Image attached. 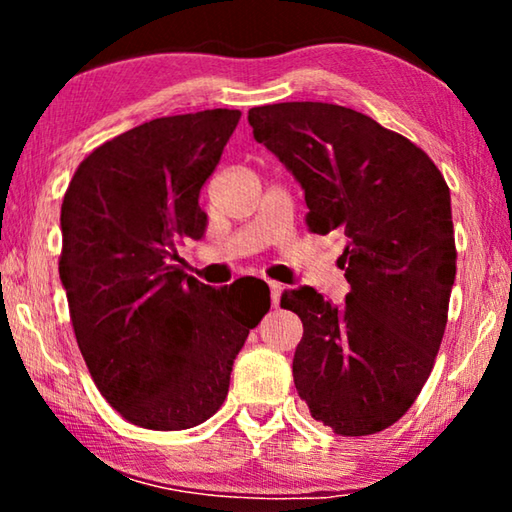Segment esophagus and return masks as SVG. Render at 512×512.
Returning <instances> with one entry per match:
<instances>
[{"label": "esophagus", "mask_w": 512, "mask_h": 512, "mask_svg": "<svg viewBox=\"0 0 512 512\" xmlns=\"http://www.w3.org/2000/svg\"><path fill=\"white\" fill-rule=\"evenodd\" d=\"M268 289H271V302H273V307H277V305H280V298H282L284 287H282L280 282H268Z\"/></svg>", "instance_id": "esophagus-1"}]
</instances>
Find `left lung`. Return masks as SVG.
<instances>
[{
    "mask_svg": "<svg viewBox=\"0 0 512 512\" xmlns=\"http://www.w3.org/2000/svg\"><path fill=\"white\" fill-rule=\"evenodd\" d=\"M248 124L300 183L309 230L348 239L345 302L311 287L282 293L305 327L298 395L339 436L391 427L429 379L447 325L456 246L443 173L400 133L334 103L250 108Z\"/></svg>",
    "mask_w": 512,
    "mask_h": 512,
    "instance_id": "8db88e82",
    "label": "left lung"
}]
</instances>
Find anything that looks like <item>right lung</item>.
<instances>
[{"instance_id": "obj_1", "label": "right lung", "mask_w": 512, "mask_h": 512, "mask_svg": "<svg viewBox=\"0 0 512 512\" xmlns=\"http://www.w3.org/2000/svg\"><path fill=\"white\" fill-rule=\"evenodd\" d=\"M239 110L146 121L85 158L69 183L58 271L94 384L128 422L196 427L219 411L248 332L271 293L239 302L173 264L201 239L198 194L239 124ZM268 289V287H266Z\"/></svg>"}]
</instances>
